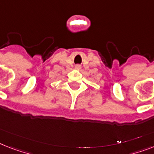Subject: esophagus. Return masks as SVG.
Segmentation results:
<instances>
[{"mask_svg": "<svg viewBox=\"0 0 154 154\" xmlns=\"http://www.w3.org/2000/svg\"><path fill=\"white\" fill-rule=\"evenodd\" d=\"M76 69H81V65H76Z\"/></svg>", "mask_w": 154, "mask_h": 154, "instance_id": "34e87169", "label": "esophagus"}]
</instances>
